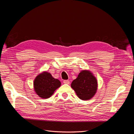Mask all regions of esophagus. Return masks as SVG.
<instances>
[{
    "label": "esophagus",
    "mask_w": 134,
    "mask_h": 134,
    "mask_svg": "<svg viewBox=\"0 0 134 134\" xmlns=\"http://www.w3.org/2000/svg\"><path fill=\"white\" fill-rule=\"evenodd\" d=\"M63 83H64V84H70L69 80H64L63 81Z\"/></svg>",
    "instance_id": "34e87169"
}]
</instances>
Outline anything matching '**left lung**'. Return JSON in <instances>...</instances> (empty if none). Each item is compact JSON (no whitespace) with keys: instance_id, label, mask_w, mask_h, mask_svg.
<instances>
[{"instance_id":"1","label":"left lung","mask_w":134,"mask_h":134,"mask_svg":"<svg viewBox=\"0 0 134 134\" xmlns=\"http://www.w3.org/2000/svg\"><path fill=\"white\" fill-rule=\"evenodd\" d=\"M71 87L80 99H91L96 93L98 84L96 77L89 70H82L72 81Z\"/></svg>"}]
</instances>
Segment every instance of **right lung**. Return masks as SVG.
<instances>
[{"instance_id": "1", "label": "right lung", "mask_w": 134, "mask_h": 134, "mask_svg": "<svg viewBox=\"0 0 134 134\" xmlns=\"http://www.w3.org/2000/svg\"><path fill=\"white\" fill-rule=\"evenodd\" d=\"M60 86V80L55 79L50 73L46 71L38 75L34 82V90L36 94L44 99L50 98Z\"/></svg>"}]
</instances>
